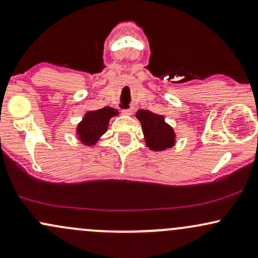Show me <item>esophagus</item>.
Wrapping results in <instances>:
<instances>
[{
  "mask_svg": "<svg viewBox=\"0 0 258 258\" xmlns=\"http://www.w3.org/2000/svg\"><path fill=\"white\" fill-rule=\"evenodd\" d=\"M121 112H122L123 115H127V116H130V115H132L133 110H132V109H123V110H121Z\"/></svg>",
  "mask_w": 258,
  "mask_h": 258,
  "instance_id": "obj_1",
  "label": "esophagus"
}]
</instances>
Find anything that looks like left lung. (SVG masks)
<instances>
[{"instance_id":"obj_1","label":"left lung","mask_w":258,"mask_h":258,"mask_svg":"<svg viewBox=\"0 0 258 258\" xmlns=\"http://www.w3.org/2000/svg\"><path fill=\"white\" fill-rule=\"evenodd\" d=\"M136 117L139 120L143 131L146 146L153 152H164L176 143V133L165 121L164 115L154 114L149 110H138Z\"/></svg>"}]
</instances>
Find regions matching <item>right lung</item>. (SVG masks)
Returning a JSON list of instances; mask_svg holds the SVG:
<instances>
[{"label":"right lung","mask_w":258,"mask_h":258,"mask_svg":"<svg viewBox=\"0 0 258 258\" xmlns=\"http://www.w3.org/2000/svg\"><path fill=\"white\" fill-rule=\"evenodd\" d=\"M117 115L119 111L111 106L87 111L76 126V137L85 146H96L100 137L108 131L109 121Z\"/></svg>","instance_id":"obj_1"}]
</instances>
